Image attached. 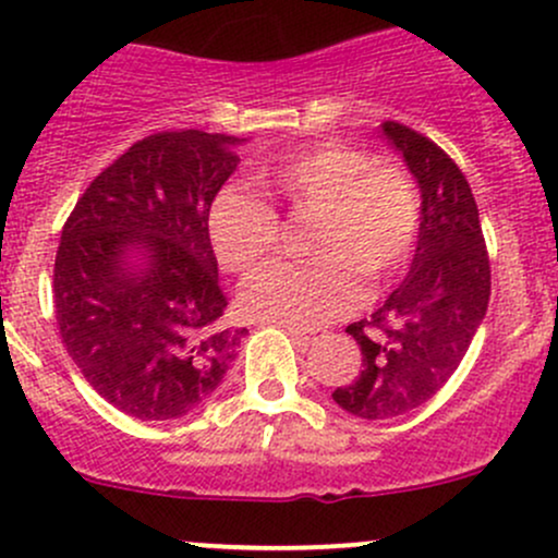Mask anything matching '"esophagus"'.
I'll return each instance as SVG.
<instances>
[{"instance_id":"34e87169","label":"esophagus","mask_w":558,"mask_h":558,"mask_svg":"<svg viewBox=\"0 0 558 558\" xmlns=\"http://www.w3.org/2000/svg\"><path fill=\"white\" fill-rule=\"evenodd\" d=\"M287 332L292 335V340H298V343H316V340H322L325 338V329H295V327H290L287 329Z\"/></svg>"}]
</instances>
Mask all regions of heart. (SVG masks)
Wrapping results in <instances>:
<instances>
[{
  "label": "heart",
  "mask_w": 558,
  "mask_h": 558,
  "mask_svg": "<svg viewBox=\"0 0 558 558\" xmlns=\"http://www.w3.org/2000/svg\"><path fill=\"white\" fill-rule=\"evenodd\" d=\"M266 202L223 189L209 207L218 260L250 277L279 253L277 218L308 220L305 266H277L244 284L242 311L284 327L340 319L362 295L386 287L410 260L421 202L410 175L391 161H369L343 143H319L257 172Z\"/></svg>",
  "instance_id": "b5f03b06"
}]
</instances>
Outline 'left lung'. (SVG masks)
Segmentation results:
<instances>
[{
  "label": "left lung",
  "mask_w": 558,
  "mask_h": 558,
  "mask_svg": "<svg viewBox=\"0 0 558 558\" xmlns=\"http://www.w3.org/2000/svg\"><path fill=\"white\" fill-rule=\"evenodd\" d=\"M380 133L423 202L410 274L373 316L345 327L362 349V369L332 399L364 421L404 415L434 397L463 362L489 303V257L460 167L404 124L383 122Z\"/></svg>",
  "instance_id": "left-lung-1"
}]
</instances>
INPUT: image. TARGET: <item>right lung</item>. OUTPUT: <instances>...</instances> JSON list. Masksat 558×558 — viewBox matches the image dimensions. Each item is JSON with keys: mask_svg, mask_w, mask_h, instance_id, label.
<instances>
[{"mask_svg": "<svg viewBox=\"0 0 558 558\" xmlns=\"http://www.w3.org/2000/svg\"><path fill=\"white\" fill-rule=\"evenodd\" d=\"M244 137L157 133L106 167L65 220L56 319L69 356L109 404L175 421L209 399L244 327H226L209 207Z\"/></svg>", "mask_w": 558, "mask_h": 558, "instance_id": "1", "label": "right lung"}]
</instances>
